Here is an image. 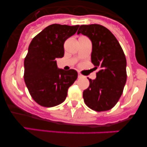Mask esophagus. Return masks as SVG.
<instances>
[{"instance_id": "1", "label": "esophagus", "mask_w": 147, "mask_h": 147, "mask_svg": "<svg viewBox=\"0 0 147 147\" xmlns=\"http://www.w3.org/2000/svg\"><path fill=\"white\" fill-rule=\"evenodd\" d=\"M82 75L81 74H78V78H82Z\"/></svg>"}]
</instances>
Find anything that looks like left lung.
<instances>
[{
    "label": "left lung",
    "mask_w": 147,
    "mask_h": 147,
    "mask_svg": "<svg viewBox=\"0 0 147 147\" xmlns=\"http://www.w3.org/2000/svg\"><path fill=\"white\" fill-rule=\"evenodd\" d=\"M78 34L85 35L92 42L91 62L99 67L95 80L83 91L84 102L98 112L112 109L120 98L127 81V60L117 39L105 26L82 25Z\"/></svg>",
    "instance_id": "1"
}]
</instances>
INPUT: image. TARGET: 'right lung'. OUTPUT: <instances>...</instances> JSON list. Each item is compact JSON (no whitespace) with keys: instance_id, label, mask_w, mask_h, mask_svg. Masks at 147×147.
Here are the masks:
<instances>
[{"instance_id":"1","label":"right lung","mask_w":147,"mask_h":147,"mask_svg":"<svg viewBox=\"0 0 147 147\" xmlns=\"http://www.w3.org/2000/svg\"><path fill=\"white\" fill-rule=\"evenodd\" d=\"M80 26L52 24L36 35L28 46L24 60V80L32 98L42 107L62 103L67 90L77 79L74 69H59L57 58L64 56V42Z\"/></svg>"}]
</instances>
